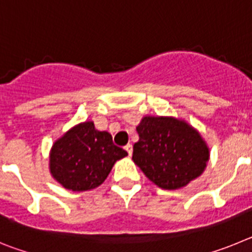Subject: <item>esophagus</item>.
<instances>
[{"label":"esophagus","mask_w":252,"mask_h":252,"mask_svg":"<svg viewBox=\"0 0 252 252\" xmlns=\"http://www.w3.org/2000/svg\"><path fill=\"white\" fill-rule=\"evenodd\" d=\"M125 150L127 151L128 155H131V154H132V145H131V144H127V145L125 146Z\"/></svg>","instance_id":"1"}]
</instances>
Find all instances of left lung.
Returning a JSON list of instances; mask_svg holds the SVG:
<instances>
[{"instance_id": "8db88e82", "label": "left lung", "mask_w": 252, "mask_h": 252, "mask_svg": "<svg viewBox=\"0 0 252 252\" xmlns=\"http://www.w3.org/2000/svg\"><path fill=\"white\" fill-rule=\"evenodd\" d=\"M139 141L132 160L162 189L186 187L203 173L209 150L201 135L173 117H144L136 127Z\"/></svg>"}]
</instances>
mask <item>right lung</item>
Here are the masks:
<instances>
[{
	"label": "right lung",
	"mask_w": 252,
	"mask_h": 252,
	"mask_svg": "<svg viewBox=\"0 0 252 252\" xmlns=\"http://www.w3.org/2000/svg\"><path fill=\"white\" fill-rule=\"evenodd\" d=\"M127 155L116 146L106 131L83 122L69 130L53 145L50 173L64 188L83 192L101 186L113 164Z\"/></svg>",
	"instance_id": "obj_1"
}]
</instances>
